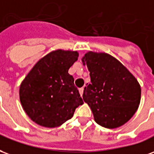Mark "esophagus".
<instances>
[{
	"label": "esophagus",
	"instance_id": "esophagus-1",
	"mask_svg": "<svg viewBox=\"0 0 154 154\" xmlns=\"http://www.w3.org/2000/svg\"><path fill=\"white\" fill-rule=\"evenodd\" d=\"M79 94H80V95H83V93H84V88H80L79 89Z\"/></svg>",
	"mask_w": 154,
	"mask_h": 154
}]
</instances>
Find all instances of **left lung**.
<instances>
[{"label":"left lung","mask_w":154,"mask_h":154,"mask_svg":"<svg viewBox=\"0 0 154 154\" xmlns=\"http://www.w3.org/2000/svg\"><path fill=\"white\" fill-rule=\"evenodd\" d=\"M82 62L88 67L91 79L83 99L90 106L95 122L108 129L125 124L140 103L141 88L136 78L106 52L88 51Z\"/></svg>","instance_id":"1"}]
</instances>
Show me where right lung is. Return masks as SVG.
I'll return each mask as SVG.
<instances>
[{
    "label": "right lung",
    "instance_id": "right-lung-1",
    "mask_svg": "<svg viewBox=\"0 0 154 154\" xmlns=\"http://www.w3.org/2000/svg\"><path fill=\"white\" fill-rule=\"evenodd\" d=\"M77 51L57 49L34 65L21 82L20 100L28 116L41 126L55 128L71 118L84 104L68 70L78 60Z\"/></svg>",
    "mask_w": 154,
    "mask_h": 154
}]
</instances>
